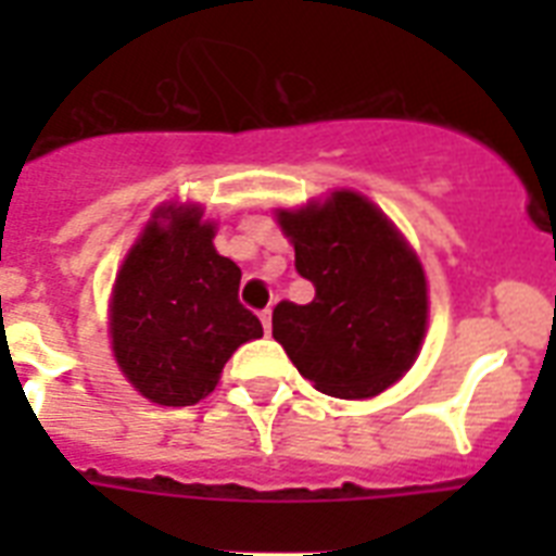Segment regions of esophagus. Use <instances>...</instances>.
Segmentation results:
<instances>
[{
	"instance_id": "esophagus-1",
	"label": "esophagus",
	"mask_w": 556,
	"mask_h": 556,
	"mask_svg": "<svg viewBox=\"0 0 556 556\" xmlns=\"http://www.w3.org/2000/svg\"><path fill=\"white\" fill-rule=\"evenodd\" d=\"M260 320H262V329H265L270 334V308H262Z\"/></svg>"
}]
</instances>
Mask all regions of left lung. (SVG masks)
Instances as JSON below:
<instances>
[{"label":"left lung","mask_w":556,"mask_h":556,"mask_svg":"<svg viewBox=\"0 0 556 556\" xmlns=\"http://www.w3.org/2000/svg\"><path fill=\"white\" fill-rule=\"evenodd\" d=\"M277 222L314 300H282L274 340L323 395L371 397L392 387L415 364L427 331V279L413 248L352 190L279 210Z\"/></svg>","instance_id":"obj_1"}]
</instances>
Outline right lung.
<instances>
[{
	"label": "right lung",
	"instance_id": "add662e5",
	"mask_svg": "<svg viewBox=\"0 0 556 556\" xmlns=\"http://www.w3.org/2000/svg\"><path fill=\"white\" fill-rule=\"evenodd\" d=\"M201 216L199 204L161 207L126 253L109 303L117 366L164 406L199 404L236 349L262 338L260 317L239 303L242 270L216 253V227Z\"/></svg>",
	"mask_w": 556,
	"mask_h": 556
}]
</instances>
